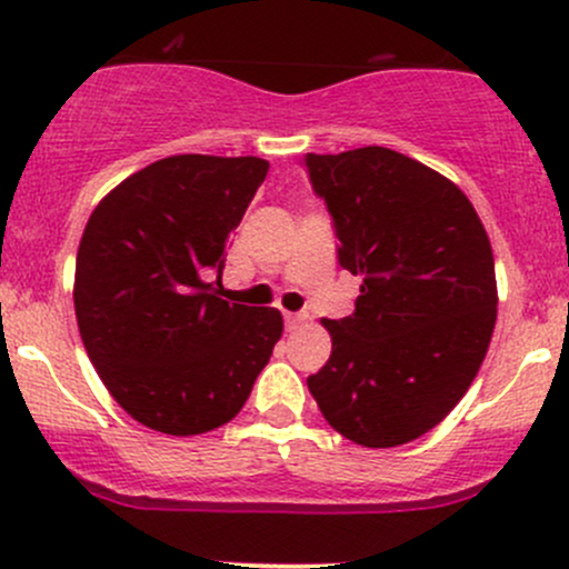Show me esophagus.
I'll use <instances>...</instances> for the list:
<instances>
[{
	"label": "esophagus",
	"instance_id": "esophagus-1",
	"mask_svg": "<svg viewBox=\"0 0 569 569\" xmlns=\"http://www.w3.org/2000/svg\"><path fill=\"white\" fill-rule=\"evenodd\" d=\"M283 318H286V329H289V332H295L299 323L305 321V316H299V313H283Z\"/></svg>",
	"mask_w": 569,
	"mask_h": 569
}]
</instances>
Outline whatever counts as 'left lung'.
Listing matches in <instances>:
<instances>
[{
  "instance_id": "obj_1",
  "label": "left lung",
  "mask_w": 569,
  "mask_h": 569,
  "mask_svg": "<svg viewBox=\"0 0 569 569\" xmlns=\"http://www.w3.org/2000/svg\"><path fill=\"white\" fill-rule=\"evenodd\" d=\"M356 310L323 318L332 356L308 389L335 432L395 448L437 427L476 380L497 323L489 234L446 174L391 148L308 153Z\"/></svg>"
}]
</instances>
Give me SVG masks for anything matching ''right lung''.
<instances>
[{"label": "right lung", "instance_id": "add662e5", "mask_svg": "<svg viewBox=\"0 0 569 569\" xmlns=\"http://www.w3.org/2000/svg\"><path fill=\"white\" fill-rule=\"evenodd\" d=\"M267 170L256 156H167L121 180L86 223L80 340L112 399L153 432L232 421L283 335L280 310L227 302L203 280L213 269L221 280L229 232Z\"/></svg>", "mask_w": 569, "mask_h": 569}]
</instances>
